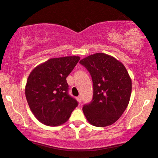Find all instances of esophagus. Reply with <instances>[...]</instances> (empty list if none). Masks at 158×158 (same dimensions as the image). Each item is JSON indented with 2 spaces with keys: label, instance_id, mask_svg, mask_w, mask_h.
<instances>
[{
  "label": "esophagus",
  "instance_id": "obj_1",
  "mask_svg": "<svg viewBox=\"0 0 158 158\" xmlns=\"http://www.w3.org/2000/svg\"><path fill=\"white\" fill-rule=\"evenodd\" d=\"M77 101H78L80 103H81V101H82V98H81V96H78V97H77Z\"/></svg>",
  "mask_w": 158,
  "mask_h": 158
}]
</instances>
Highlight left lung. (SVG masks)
Masks as SVG:
<instances>
[{
    "label": "left lung",
    "instance_id": "8db88e82",
    "mask_svg": "<svg viewBox=\"0 0 158 158\" xmlns=\"http://www.w3.org/2000/svg\"><path fill=\"white\" fill-rule=\"evenodd\" d=\"M92 77L93 99L84 105L87 120L96 127L117 121L128 106L132 81L124 65L108 55L98 52L80 61Z\"/></svg>",
    "mask_w": 158,
    "mask_h": 158
}]
</instances>
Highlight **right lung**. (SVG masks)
Here are the masks:
<instances>
[{"instance_id":"obj_1","label":"right lung","mask_w":158,"mask_h":158,"mask_svg":"<svg viewBox=\"0 0 158 158\" xmlns=\"http://www.w3.org/2000/svg\"><path fill=\"white\" fill-rule=\"evenodd\" d=\"M80 60L78 56L51 58L34 68L25 89L28 106L43 124L58 126L69 119L77 106L68 94V76Z\"/></svg>"}]
</instances>
